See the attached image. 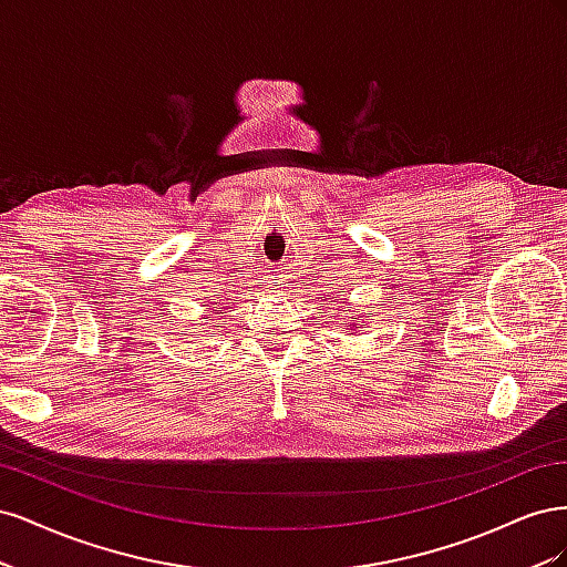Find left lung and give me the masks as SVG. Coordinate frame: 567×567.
Listing matches in <instances>:
<instances>
[{"label":"left lung","mask_w":567,"mask_h":567,"mask_svg":"<svg viewBox=\"0 0 567 567\" xmlns=\"http://www.w3.org/2000/svg\"><path fill=\"white\" fill-rule=\"evenodd\" d=\"M362 326H364V323H350V329L354 331V329H362Z\"/></svg>","instance_id":"8db88e82"}]
</instances>
